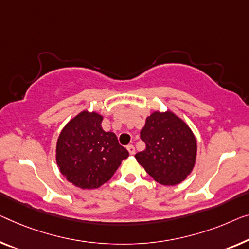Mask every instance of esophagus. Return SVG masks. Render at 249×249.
<instances>
[{
  "mask_svg": "<svg viewBox=\"0 0 249 249\" xmlns=\"http://www.w3.org/2000/svg\"><path fill=\"white\" fill-rule=\"evenodd\" d=\"M126 148H127L128 153H129V154H131V155H133V154H135V147H134V146H133V145H128V146H127V147H126Z\"/></svg>",
  "mask_w": 249,
  "mask_h": 249,
  "instance_id": "1",
  "label": "esophagus"
}]
</instances>
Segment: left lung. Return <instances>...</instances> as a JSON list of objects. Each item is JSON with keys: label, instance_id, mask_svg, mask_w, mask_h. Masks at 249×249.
<instances>
[{"label": "left lung", "instance_id": "obj_1", "mask_svg": "<svg viewBox=\"0 0 249 249\" xmlns=\"http://www.w3.org/2000/svg\"><path fill=\"white\" fill-rule=\"evenodd\" d=\"M145 150L135 154L136 161L163 185H177L195 168L196 140L182 118L172 110H154L141 131Z\"/></svg>", "mask_w": 249, "mask_h": 249}]
</instances>
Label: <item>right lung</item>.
Masks as SVG:
<instances>
[{
    "label": "right lung",
    "mask_w": 249,
    "mask_h": 249,
    "mask_svg": "<svg viewBox=\"0 0 249 249\" xmlns=\"http://www.w3.org/2000/svg\"><path fill=\"white\" fill-rule=\"evenodd\" d=\"M103 116L85 109L59 134L55 162L62 176L80 189H97L110 180L128 157L113 132L102 127Z\"/></svg>",
    "instance_id": "obj_1"
}]
</instances>
